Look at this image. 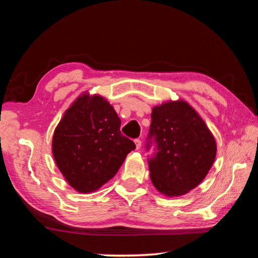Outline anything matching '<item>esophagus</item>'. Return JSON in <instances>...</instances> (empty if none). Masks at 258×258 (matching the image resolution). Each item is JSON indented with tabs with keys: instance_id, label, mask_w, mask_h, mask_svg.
<instances>
[{
	"instance_id": "esophagus-1",
	"label": "esophagus",
	"mask_w": 258,
	"mask_h": 258,
	"mask_svg": "<svg viewBox=\"0 0 258 258\" xmlns=\"http://www.w3.org/2000/svg\"><path fill=\"white\" fill-rule=\"evenodd\" d=\"M134 142H135V146H137V149L139 150L140 148H141V145H142L141 140H140V139H135V140H134Z\"/></svg>"
}]
</instances>
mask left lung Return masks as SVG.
Masks as SVG:
<instances>
[{"label": "left lung", "instance_id": "obj_1", "mask_svg": "<svg viewBox=\"0 0 258 258\" xmlns=\"http://www.w3.org/2000/svg\"><path fill=\"white\" fill-rule=\"evenodd\" d=\"M155 145L148 159L151 181L167 197L195 189L214 163L216 143L197 111L184 101L155 107L146 149Z\"/></svg>", "mask_w": 258, "mask_h": 258}]
</instances>
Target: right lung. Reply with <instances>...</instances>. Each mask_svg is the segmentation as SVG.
Segmentation results:
<instances>
[{
  "mask_svg": "<svg viewBox=\"0 0 258 258\" xmlns=\"http://www.w3.org/2000/svg\"><path fill=\"white\" fill-rule=\"evenodd\" d=\"M121 121L106 99L83 94L64 112L52 141L56 166L78 192H92L115 176L132 140L120 132Z\"/></svg>",
  "mask_w": 258,
  "mask_h": 258,
  "instance_id": "obj_1",
  "label": "right lung"
}]
</instances>
